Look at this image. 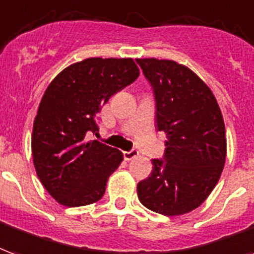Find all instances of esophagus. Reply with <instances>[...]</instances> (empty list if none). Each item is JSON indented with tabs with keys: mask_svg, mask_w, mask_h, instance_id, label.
<instances>
[{
	"mask_svg": "<svg viewBox=\"0 0 254 254\" xmlns=\"http://www.w3.org/2000/svg\"><path fill=\"white\" fill-rule=\"evenodd\" d=\"M137 156H138V151H137V149L124 152V157H125V160H132V159H134V157H137Z\"/></svg>",
	"mask_w": 254,
	"mask_h": 254,
	"instance_id": "1",
	"label": "esophagus"
}]
</instances>
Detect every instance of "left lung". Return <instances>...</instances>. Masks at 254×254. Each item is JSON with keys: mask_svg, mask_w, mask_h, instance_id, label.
<instances>
[{"mask_svg": "<svg viewBox=\"0 0 254 254\" xmlns=\"http://www.w3.org/2000/svg\"><path fill=\"white\" fill-rule=\"evenodd\" d=\"M151 84L156 127L167 133L163 159L137 185L138 199L163 215H182L203 203L222 174L226 137L222 113L203 80L174 60L136 59Z\"/></svg>", "mask_w": 254, "mask_h": 254, "instance_id": "obj_1", "label": "left lung"}]
</instances>
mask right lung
Segmentation results:
<instances>
[{
  "label": "right lung",
  "mask_w": 254,
  "mask_h": 254,
  "mask_svg": "<svg viewBox=\"0 0 254 254\" xmlns=\"http://www.w3.org/2000/svg\"><path fill=\"white\" fill-rule=\"evenodd\" d=\"M138 75L133 59L90 58L63 69L47 87L33 122L32 156L44 189L60 204L78 207L103 196L124 157L87 134L99 130L103 105Z\"/></svg>",
  "instance_id": "1"
}]
</instances>
